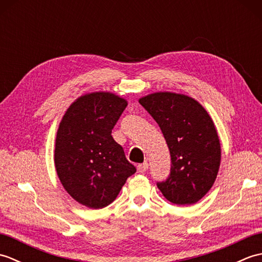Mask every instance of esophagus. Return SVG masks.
<instances>
[{"instance_id":"obj_1","label":"esophagus","mask_w":262,"mask_h":262,"mask_svg":"<svg viewBox=\"0 0 262 262\" xmlns=\"http://www.w3.org/2000/svg\"><path fill=\"white\" fill-rule=\"evenodd\" d=\"M147 169H148V163L147 162H144L142 164H138L137 165V171L141 172V173H143V172H145Z\"/></svg>"}]
</instances>
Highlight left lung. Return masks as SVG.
<instances>
[{
  "label": "left lung",
  "instance_id": "left-lung-1",
  "mask_svg": "<svg viewBox=\"0 0 262 262\" xmlns=\"http://www.w3.org/2000/svg\"><path fill=\"white\" fill-rule=\"evenodd\" d=\"M140 103L158 122L170 151V174L157 182L158 188L176 205L197 203L220 169L221 145L213 120L202 104L183 94L154 93Z\"/></svg>",
  "mask_w": 262,
  "mask_h": 262
}]
</instances>
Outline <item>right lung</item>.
Masks as SVG:
<instances>
[{
  "instance_id": "right-lung-1",
  "label": "right lung",
  "mask_w": 262,
  "mask_h": 262,
  "mask_svg": "<svg viewBox=\"0 0 262 262\" xmlns=\"http://www.w3.org/2000/svg\"><path fill=\"white\" fill-rule=\"evenodd\" d=\"M126 107V100L113 93L85 94L72 103L59 124L57 174L65 190L86 207L98 209L113 203L136 172L111 136Z\"/></svg>"
}]
</instances>
